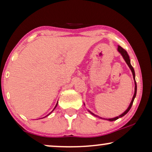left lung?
Listing matches in <instances>:
<instances>
[{
	"label": "left lung",
	"instance_id": "8db88e82",
	"mask_svg": "<svg viewBox=\"0 0 152 152\" xmlns=\"http://www.w3.org/2000/svg\"><path fill=\"white\" fill-rule=\"evenodd\" d=\"M118 52H119V53H120V54H121L122 56V57L124 58V61H126V64H127L128 66H129V68L131 69V70H132V74H133V77H134V82H135V92H134V96H133V98H132V102H131L130 104H129V107L127 108V109H126V111H124L123 113H122L121 115H120L119 116H117V117H115V118H109V119H107H107H105V118H101V117H99V116L96 115H95V114H94L93 113H92V112H91V111H89V110H88L89 113H90L91 114H92V115H95V116H96V117H99V118H102V119H104V120H109V121H114V120H118V118H122V116H124V115H126V114L128 113L129 111V110L131 109V108H132V104H133V102H134V100L135 97H136V92H137V85H136V80H135V71H134V68L132 67V64H131L130 59H129V55L127 54V53H126V51L125 50L122 48L121 46H120V45H118Z\"/></svg>",
	"mask_w": 152,
	"mask_h": 152
}]
</instances>
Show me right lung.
<instances>
[{
  "label": "right lung",
  "mask_w": 152,
  "mask_h": 152,
  "mask_svg": "<svg viewBox=\"0 0 152 152\" xmlns=\"http://www.w3.org/2000/svg\"><path fill=\"white\" fill-rule=\"evenodd\" d=\"M57 103H58V102H57ZM57 104H56V106H55V108H54V109H55V108H56V107H57ZM54 109H53V111H52L50 112V113H49V114H48V115H50V113H52V112H53V111H54ZM48 115H46V116H48ZM46 116H45V117H46Z\"/></svg>",
  "instance_id": "obj_1"
}]
</instances>
